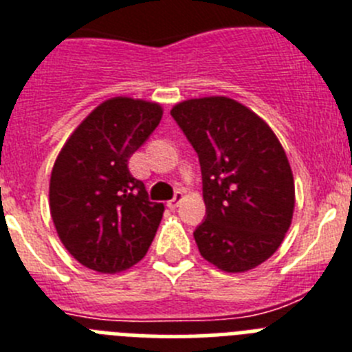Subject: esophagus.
<instances>
[{"label":"esophagus","mask_w":352,"mask_h":352,"mask_svg":"<svg viewBox=\"0 0 352 352\" xmlns=\"http://www.w3.org/2000/svg\"><path fill=\"white\" fill-rule=\"evenodd\" d=\"M182 200H184V193H182V191H177V193H175V197H173L172 200L168 201L166 206L170 207V209H172V210H175L177 207L180 206V201H182Z\"/></svg>","instance_id":"esophagus-1"}]
</instances>
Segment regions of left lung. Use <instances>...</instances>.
Masks as SVG:
<instances>
[{
	"mask_svg": "<svg viewBox=\"0 0 352 352\" xmlns=\"http://www.w3.org/2000/svg\"><path fill=\"white\" fill-rule=\"evenodd\" d=\"M170 113L200 159L207 214L193 234L200 255L225 273L261 265L280 248L294 212V177L282 143L228 97L189 99Z\"/></svg>",
	"mask_w": 352,
	"mask_h": 352,
	"instance_id": "left-lung-1",
	"label": "left lung"
}]
</instances>
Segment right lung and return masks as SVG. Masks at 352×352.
<instances>
[{
	"instance_id": "right-lung-1",
	"label": "right lung",
	"mask_w": 352,
	"mask_h": 352,
	"mask_svg": "<svg viewBox=\"0 0 352 352\" xmlns=\"http://www.w3.org/2000/svg\"><path fill=\"white\" fill-rule=\"evenodd\" d=\"M163 117L157 102L104 100L76 127L54 161L49 209L58 237L79 264L120 273L145 256L164 206L148 200L129 157Z\"/></svg>"
}]
</instances>
